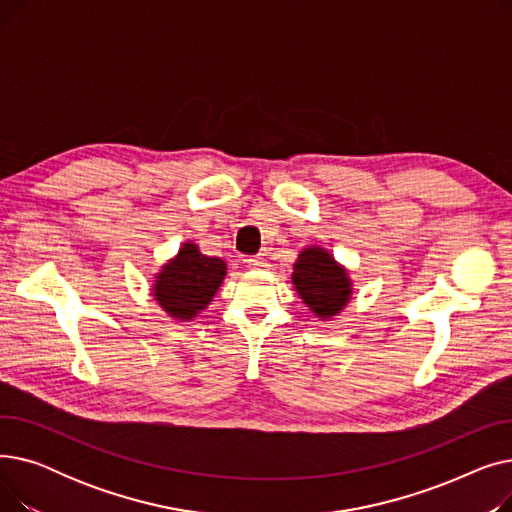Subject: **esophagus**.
Segmentation results:
<instances>
[{
	"label": "esophagus",
	"mask_w": 512,
	"mask_h": 512,
	"mask_svg": "<svg viewBox=\"0 0 512 512\" xmlns=\"http://www.w3.org/2000/svg\"><path fill=\"white\" fill-rule=\"evenodd\" d=\"M247 267H249V270H265V267H267V261H265L261 255H257V257H249V259H247Z\"/></svg>",
	"instance_id": "esophagus-1"
}]
</instances>
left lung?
<instances>
[{"label": "left lung", "instance_id": "8db88e82", "mask_svg": "<svg viewBox=\"0 0 512 512\" xmlns=\"http://www.w3.org/2000/svg\"><path fill=\"white\" fill-rule=\"evenodd\" d=\"M292 284L309 311L324 321L340 315L353 299L348 270L321 247H307L299 253L292 267Z\"/></svg>", "mask_w": 512, "mask_h": 512}]
</instances>
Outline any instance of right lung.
<instances>
[{"label": "right lung", "instance_id": "1", "mask_svg": "<svg viewBox=\"0 0 512 512\" xmlns=\"http://www.w3.org/2000/svg\"><path fill=\"white\" fill-rule=\"evenodd\" d=\"M226 261L207 257L195 242H184L176 257L161 265L151 292L159 307L178 321L195 319L222 286L226 278Z\"/></svg>", "mask_w": 512, "mask_h": 512}]
</instances>
